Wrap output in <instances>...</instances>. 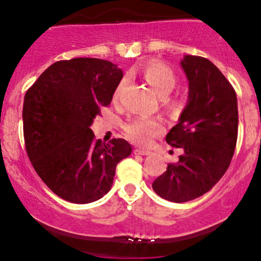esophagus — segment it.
Listing matches in <instances>:
<instances>
[{"label":"esophagus","instance_id":"obj_1","mask_svg":"<svg viewBox=\"0 0 261 261\" xmlns=\"http://www.w3.org/2000/svg\"><path fill=\"white\" fill-rule=\"evenodd\" d=\"M135 154H141V155H148L151 154V151H147V149H141V148H136L135 149Z\"/></svg>","mask_w":261,"mask_h":261}]
</instances>
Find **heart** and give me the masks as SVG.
<instances>
[{
    "mask_svg": "<svg viewBox=\"0 0 261 261\" xmlns=\"http://www.w3.org/2000/svg\"><path fill=\"white\" fill-rule=\"evenodd\" d=\"M142 76L160 97H168L178 83V77H176L174 71L161 61L147 62L142 67ZM125 83H126V80L124 79L116 86L115 92H114V99L115 100H118L120 97ZM167 104L169 107L175 106L174 101L172 100H167ZM124 130L127 139L133 141L134 143L147 146L151 142L152 137L162 133L163 124L157 119L135 118L125 125Z\"/></svg>",
    "mask_w": 261,
    "mask_h": 261,
    "instance_id": "obj_1",
    "label": "heart"
}]
</instances>
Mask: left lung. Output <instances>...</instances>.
Instances as JSON below:
<instances>
[{
    "label": "left lung",
    "mask_w": 261,
    "mask_h": 261,
    "mask_svg": "<svg viewBox=\"0 0 261 261\" xmlns=\"http://www.w3.org/2000/svg\"><path fill=\"white\" fill-rule=\"evenodd\" d=\"M187 106L166 141L181 148L179 161L152 184L157 195L187 202L211 190L228 169L238 135V106L233 87L207 59L185 55Z\"/></svg>",
    "instance_id": "8db88e82"
}]
</instances>
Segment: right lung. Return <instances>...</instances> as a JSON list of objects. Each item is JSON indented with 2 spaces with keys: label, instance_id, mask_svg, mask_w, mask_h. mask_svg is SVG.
Instances as JSON below:
<instances>
[{
  "label": "right lung",
  "instance_id": "right-lung-1",
  "mask_svg": "<svg viewBox=\"0 0 261 261\" xmlns=\"http://www.w3.org/2000/svg\"><path fill=\"white\" fill-rule=\"evenodd\" d=\"M121 79L122 70L113 62L77 58L53 64L25 93L27 153L41 180L66 201L89 203L103 197L116 164L133 152L126 140L101 142L91 130Z\"/></svg>",
  "mask_w": 261,
  "mask_h": 261
}]
</instances>
